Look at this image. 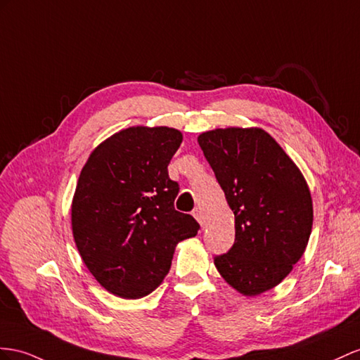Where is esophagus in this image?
Listing matches in <instances>:
<instances>
[{"instance_id": "34e87169", "label": "esophagus", "mask_w": 360, "mask_h": 360, "mask_svg": "<svg viewBox=\"0 0 360 360\" xmlns=\"http://www.w3.org/2000/svg\"><path fill=\"white\" fill-rule=\"evenodd\" d=\"M191 214H193V217L198 220L200 225H205V216H204V213H202V210L199 207H196L195 210H193Z\"/></svg>"}]
</instances>
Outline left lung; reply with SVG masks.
<instances>
[{"mask_svg":"<svg viewBox=\"0 0 360 360\" xmlns=\"http://www.w3.org/2000/svg\"><path fill=\"white\" fill-rule=\"evenodd\" d=\"M198 143L236 219L234 245L214 264L229 285L255 297L280 284L306 251L313 224L307 182L263 129H214Z\"/></svg>","mask_w":360,"mask_h":360,"instance_id":"8db88e82","label":"left lung"}]
</instances>
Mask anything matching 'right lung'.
Here are the masks:
<instances>
[{
	"mask_svg": "<svg viewBox=\"0 0 360 360\" xmlns=\"http://www.w3.org/2000/svg\"><path fill=\"white\" fill-rule=\"evenodd\" d=\"M181 143L173 127H129L97 146L80 172L72 236L89 272L117 297L155 290L176 245L198 234L195 217L174 210L179 184L167 165Z\"/></svg>",
	"mask_w": 360,
	"mask_h": 360,
	"instance_id": "1",
	"label": "right lung"
}]
</instances>
